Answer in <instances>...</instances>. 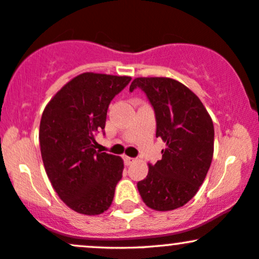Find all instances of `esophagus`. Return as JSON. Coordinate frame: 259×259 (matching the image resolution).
Wrapping results in <instances>:
<instances>
[{
	"instance_id": "34e87169",
	"label": "esophagus",
	"mask_w": 259,
	"mask_h": 259,
	"mask_svg": "<svg viewBox=\"0 0 259 259\" xmlns=\"http://www.w3.org/2000/svg\"><path fill=\"white\" fill-rule=\"evenodd\" d=\"M123 160H124V164L126 165H130V164H132L135 162V158H131V157H127V155H123Z\"/></svg>"
}]
</instances>
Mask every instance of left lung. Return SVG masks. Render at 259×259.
<instances>
[{"instance_id": "8db88e82", "label": "left lung", "mask_w": 259, "mask_h": 259, "mask_svg": "<svg viewBox=\"0 0 259 259\" xmlns=\"http://www.w3.org/2000/svg\"><path fill=\"white\" fill-rule=\"evenodd\" d=\"M154 110L155 136L165 142L162 159L149 164L148 175L137 183L142 200L157 211H170L191 200L204 183L213 154V123L193 91L169 77H137Z\"/></svg>"}]
</instances>
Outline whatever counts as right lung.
Masks as SVG:
<instances>
[{"label":"right lung","mask_w":259,"mask_h":259,"mask_svg":"<svg viewBox=\"0 0 259 259\" xmlns=\"http://www.w3.org/2000/svg\"><path fill=\"white\" fill-rule=\"evenodd\" d=\"M130 76L84 73L64 85L44 108L39 127L41 159L60 199L84 215L111 206L123 160L96 151L110 102Z\"/></svg>","instance_id":"right-lung-1"}]
</instances>
